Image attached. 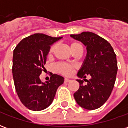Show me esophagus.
Masks as SVG:
<instances>
[{"label":"esophagus","instance_id":"1","mask_svg":"<svg viewBox=\"0 0 128 128\" xmlns=\"http://www.w3.org/2000/svg\"><path fill=\"white\" fill-rule=\"evenodd\" d=\"M70 82V80H68V79H67V78H65V79H64V82H67V83H68V82Z\"/></svg>","mask_w":128,"mask_h":128}]
</instances>
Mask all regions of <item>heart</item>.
<instances>
[{
	"instance_id": "obj_1",
	"label": "heart",
	"mask_w": 128,
	"mask_h": 128,
	"mask_svg": "<svg viewBox=\"0 0 128 128\" xmlns=\"http://www.w3.org/2000/svg\"><path fill=\"white\" fill-rule=\"evenodd\" d=\"M57 46H58L57 44L52 45L50 48H49L48 56H49V57H51V56H53V53L56 51V48H57ZM70 48H71V50H72V53H74L78 49L82 48V46L78 42H73L70 45ZM75 67V66L74 65H70V64H64V63H58V64H57L55 66V70H56V72H59V73H60L62 75H65V76H69V75H71L73 72Z\"/></svg>"
}]
</instances>
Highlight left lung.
Returning <instances> with one entry per match:
<instances>
[{"label":"left lung","mask_w":128,"mask_h":128,"mask_svg":"<svg viewBox=\"0 0 128 128\" xmlns=\"http://www.w3.org/2000/svg\"><path fill=\"white\" fill-rule=\"evenodd\" d=\"M71 38L79 40L86 46L87 54L78 76L92 78L83 85V80H77L80 88L74 93L78 104L87 110H95L104 104L114 88L117 73L116 54L107 40L92 32L72 34Z\"/></svg>","instance_id":"left-lung-1"}]
</instances>
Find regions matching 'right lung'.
<instances>
[{"instance_id": "right-lung-1", "label": "right lung", "mask_w": 128, "mask_h": 128, "mask_svg": "<svg viewBox=\"0 0 128 128\" xmlns=\"http://www.w3.org/2000/svg\"><path fill=\"white\" fill-rule=\"evenodd\" d=\"M61 38L35 34L22 40L14 50L12 73L16 90L29 110L40 111L48 107L58 87L64 83V78L57 74H52L50 80L44 83L40 79L45 70L50 45Z\"/></svg>"}]
</instances>
